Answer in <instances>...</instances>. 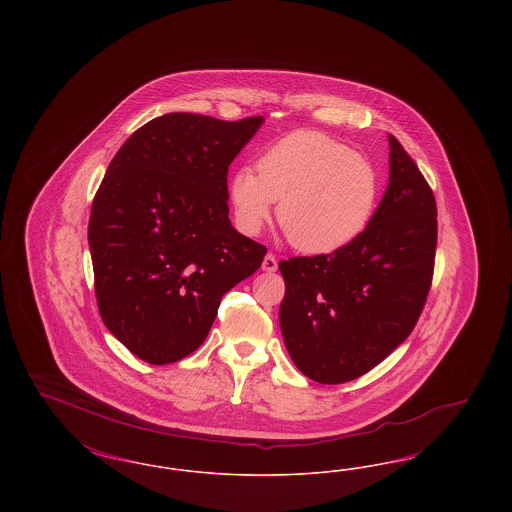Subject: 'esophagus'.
Returning a JSON list of instances; mask_svg holds the SVG:
<instances>
[{
	"mask_svg": "<svg viewBox=\"0 0 512 512\" xmlns=\"http://www.w3.org/2000/svg\"><path fill=\"white\" fill-rule=\"evenodd\" d=\"M278 268V261H276V257L272 255V253H267V257H265V261H263V270H267V272H274Z\"/></svg>",
	"mask_w": 512,
	"mask_h": 512,
	"instance_id": "obj_1",
	"label": "esophagus"
}]
</instances>
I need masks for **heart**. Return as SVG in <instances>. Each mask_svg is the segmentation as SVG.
<instances>
[{
  "label": "heart",
  "mask_w": 512,
  "mask_h": 512,
  "mask_svg": "<svg viewBox=\"0 0 512 512\" xmlns=\"http://www.w3.org/2000/svg\"><path fill=\"white\" fill-rule=\"evenodd\" d=\"M380 180L370 161L317 132H295L268 147L257 172L232 176L238 224L255 234L278 201L276 220L288 242L307 253H330L355 240L372 217Z\"/></svg>",
  "instance_id": "heart-1"
}]
</instances>
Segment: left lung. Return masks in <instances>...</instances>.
Returning a JSON list of instances; mask_svg holds the SVG:
<instances>
[{
  "label": "left lung",
  "instance_id": "8db88e82",
  "mask_svg": "<svg viewBox=\"0 0 512 512\" xmlns=\"http://www.w3.org/2000/svg\"><path fill=\"white\" fill-rule=\"evenodd\" d=\"M436 197L390 134V184L365 230L332 253L280 261V328L295 366L343 384L380 365L413 332L432 288Z\"/></svg>",
  "mask_w": 512,
  "mask_h": 512
}]
</instances>
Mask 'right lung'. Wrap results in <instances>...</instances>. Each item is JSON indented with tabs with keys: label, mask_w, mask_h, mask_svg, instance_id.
<instances>
[{
	"label": "right lung",
	"mask_w": 512,
	"mask_h": 512,
	"mask_svg": "<svg viewBox=\"0 0 512 512\" xmlns=\"http://www.w3.org/2000/svg\"><path fill=\"white\" fill-rule=\"evenodd\" d=\"M261 122L157 117L122 144L99 184L88 224L99 315L149 365L194 353L222 295L267 255L228 219V167Z\"/></svg>",
	"instance_id": "1"
}]
</instances>
